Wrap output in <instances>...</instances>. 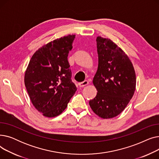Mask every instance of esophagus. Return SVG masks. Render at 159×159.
<instances>
[{"mask_svg": "<svg viewBox=\"0 0 159 159\" xmlns=\"http://www.w3.org/2000/svg\"><path fill=\"white\" fill-rule=\"evenodd\" d=\"M88 84H89V82L86 80L83 81V82H79V85L80 86V87H84V86H87Z\"/></svg>", "mask_w": 159, "mask_h": 159, "instance_id": "1", "label": "esophagus"}]
</instances>
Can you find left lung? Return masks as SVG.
Segmentation results:
<instances>
[{
  "mask_svg": "<svg viewBox=\"0 0 159 159\" xmlns=\"http://www.w3.org/2000/svg\"><path fill=\"white\" fill-rule=\"evenodd\" d=\"M96 41L98 65L93 84L97 94L89 104L100 117L111 119L124 111L134 95L136 75L128 55L111 40L98 36Z\"/></svg>",
  "mask_w": 159,
  "mask_h": 159,
  "instance_id": "obj_1",
  "label": "left lung"
}]
</instances>
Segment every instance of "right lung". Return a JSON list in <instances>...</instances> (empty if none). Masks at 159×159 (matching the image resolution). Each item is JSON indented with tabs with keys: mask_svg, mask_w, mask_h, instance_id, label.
<instances>
[{
	"mask_svg": "<svg viewBox=\"0 0 159 159\" xmlns=\"http://www.w3.org/2000/svg\"><path fill=\"white\" fill-rule=\"evenodd\" d=\"M75 38V35H68L40 48L25 72L24 84L31 101L46 117L61 114L77 91L68 61Z\"/></svg>",
	"mask_w": 159,
	"mask_h": 159,
	"instance_id": "right-lung-1",
	"label": "right lung"
}]
</instances>
